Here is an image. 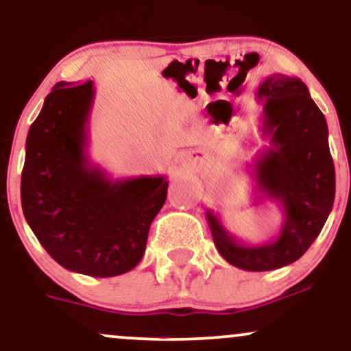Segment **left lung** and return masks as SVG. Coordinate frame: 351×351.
Returning <instances> with one entry per match:
<instances>
[{"instance_id":"1","label":"left lung","mask_w":351,"mask_h":351,"mask_svg":"<svg viewBox=\"0 0 351 351\" xmlns=\"http://www.w3.org/2000/svg\"><path fill=\"white\" fill-rule=\"evenodd\" d=\"M256 97L263 104L261 130L269 140L254 163L257 203L271 199L282 208L279 234L269 243L245 244L213 211H206V219L216 249L229 264L264 272L295 263L320 234L335 199V167L327 120L299 77L267 75Z\"/></svg>"}]
</instances>
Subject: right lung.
<instances>
[{"label":"right lung","instance_id":"add662e5","mask_svg":"<svg viewBox=\"0 0 351 351\" xmlns=\"http://www.w3.org/2000/svg\"><path fill=\"white\" fill-rule=\"evenodd\" d=\"M94 82H58L26 138L21 204L27 224L64 269L125 274L142 261L152 221L167 199L165 176L112 180L87 155Z\"/></svg>","mask_w":351,"mask_h":351}]
</instances>
